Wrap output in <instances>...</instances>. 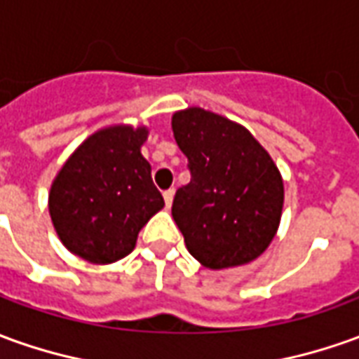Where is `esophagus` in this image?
Listing matches in <instances>:
<instances>
[{
	"mask_svg": "<svg viewBox=\"0 0 359 359\" xmlns=\"http://www.w3.org/2000/svg\"><path fill=\"white\" fill-rule=\"evenodd\" d=\"M164 201H165V205H168V207H170V205H172V201H174V189H172V187H170V189H165V191H164Z\"/></svg>",
	"mask_w": 359,
	"mask_h": 359,
	"instance_id": "obj_1",
	"label": "esophagus"
}]
</instances>
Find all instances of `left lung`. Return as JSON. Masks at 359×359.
<instances>
[{
	"mask_svg": "<svg viewBox=\"0 0 359 359\" xmlns=\"http://www.w3.org/2000/svg\"><path fill=\"white\" fill-rule=\"evenodd\" d=\"M172 130L191 172L172 205L189 254L211 269L256 259L283 209V180L271 156L248 128L201 107L174 113Z\"/></svg>",
	"mask_w": 359,
	"mask_h": 359,
	"instance_id": "obj_1",
	"label": "left lung"
}]
</instances>
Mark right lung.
<instances>
[{
    "mask_svg": "<svg viewBox=\"0 0 359 359\" xmlns=\"http://www.w3.org/2000/svg\"><path fill=\"white\" fill-rule=\"evenodd\" d=\"M148 128H101L86 138L54 177L48 211L62 244L91 264L135 250L140 229L164 207L140 154Z\"/></svg>",
    "mask_w": 359,
    "mask_h": 359,
    "instance_id": "right-lung-1",
    "label": "right lung"
}]
</instances>
